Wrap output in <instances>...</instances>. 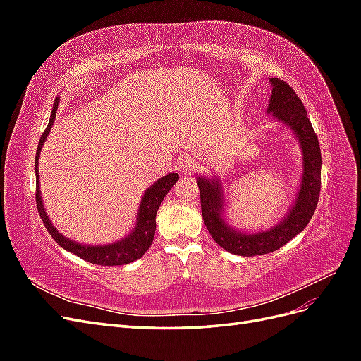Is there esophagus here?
Masks as SVG:
<instances>
[{
  "label": "esophagus",
  "instance_id": "esophagus-1",
  "mask_svg": "<svg viewBox=\"0 0 361 361\" xmlns=\"http://www.w3.org/2000/svg\"><path fill=\"white\" fill-rule=\"evenodd\" d=\"M195 170V164H194V159L191 158H185L180 161V171L183 174H190Z\"/></svg>",
  "mask_w": 361,
  "mask_h": 361
}]
</instances>
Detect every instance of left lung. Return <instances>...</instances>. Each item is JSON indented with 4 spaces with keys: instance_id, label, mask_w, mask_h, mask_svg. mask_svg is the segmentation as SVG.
Instances as JSON below:
<instances>
[{
    "instance_id": "8db88e82",
    "label": "left lung",
    "mask_w": 361,
    "mask_h": 361,
    "mask_svg": "<svg viewBox=\"0 0 361 361\" xmlns=\"http://www.w3.org/2000/svg\"><path fill=\"white\" fill-rule=\"evenodd\" d=\"M272 94L268 111L280 118L298 137L302 147L304 171L298 197L279 226L259 233H239L221 218L223 194L220 182L197 179L204 226L221 248L239 256H259L276 251L288 244L309 224L321 194V147L307 117V111L292 87L280 78H271Z\"/></svg>"
}]
</instances>
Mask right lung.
<instances>
[{
    "mask_svg": "<svg viewBox=\"0 0 361 361\" xmlns=\"http://www.w3.org/2000/svg\"><path fill=\"white\" fill-rule=\"evenodd\" d=\"M57 108H59V99H56L52 106V114L49 118V123L47 129L43 130V134L39 140L37 145V152H36V159H35V169H36V204H37V211L42 218L43 224H45L47 231L49 235L54 238L60 247L64 250L71 251V253L76 255L78 257L90 262V264L94 265H102V267H113V265H126L140 259L143 256L149 247L152 245V241H154L155 231H157V212L161 202L166 197L170 188L173 187L176 180L179 179L178 173H170L167 176H164L162 179H158L152 187L145 192V197L141 200L140 209H138V221L134 228V232L128 235L125 239L110 245H81L75 241H71V239L64 238L57 232V228L54 227L49 221V218L45 212V207H43L42 197H40V190H39V173H37V166H39V155L43 143H45V138L48 137L49 130L52 128L54 120H56L57 114Z\"/></svg>",
    "mask_w": 361,
    "mask_h": 361,
    "instance_id": "right-lung-1",
    "label": "right lung"
}]
</instances>
